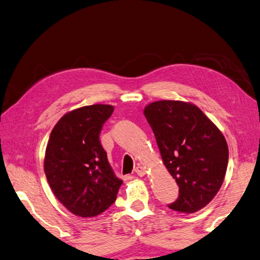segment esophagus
<instances>
[{"label": "esophagus", "mask_w": 260, "mask_h": 260, "mask_svg": "<svg viewBox=\"0 0 260 260\" xmlns=\"http://www.w3.org/2000/svg\"><path fill=\"white\" fill-rule=\"evenodd\" d=\"M135 173L140 175V177H143L146 174V167H143L142 165H138L135 167Z\"/></svg>", "instance_id": "34e87169"}]
</instances>
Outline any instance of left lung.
I'll use <instances>...</instances> for the list:
<instances>
[{
    "instance_id": "8db88e82",
    "label": "left lung",
    "mask_w": 260,
    "mask_h": 260,
    "mask_svg": "<svg viewBox=\"0 0 260 260\" xmlns=\"http://www.w3.org/2000/svg\"><path fill=\"white\" fill-rule=\"evenodd\" d=\"M143 113L179 186V197L169 208L183 213L203 209L226 175L228 146L222 133L200 108L182 101H157Z\"/></svg>"
}]
</instances>
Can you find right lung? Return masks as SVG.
I'll return each mask as SVG.
<instances>
[{"label": "right lung", "mask_w": 260, "mask_h": 260, "mask_svg": "<svg viewBox=\"0 0 260 260\" xmlns=\"http://www.w3.org/2000/svg\"><path fill=\"white\" fill-rule=\"evenodd\" d=\"M112 105H86L64 114L52 128L45 173L54 195L70 212L99 215L117 199L122 181L116 177L100 141Z\"/></svg>", "instance_id": "1"}]
</instances>
